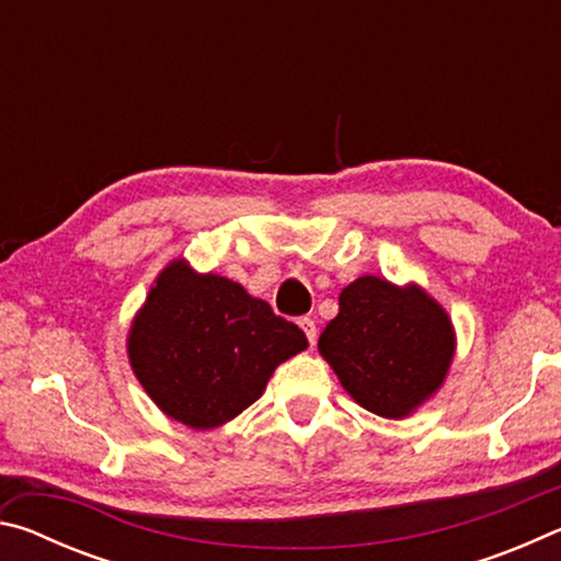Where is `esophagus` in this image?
Segmentation results:
<instances>
[{"label": "esophagus", "mask_w": 561, "mask_h": 561, "mask_svg": "<svg viewBox=\"0 0 561 561\" xmlns=\"http://www.w3.org/2000/svg\"><path fill=\"white\" fill-rule=\"evenodd\" d=\"M299 327L304 329V334H307V339H309V344L314 346L317 344V336H319V329H317V321L311 319V317H301L299 319Z\"/></svg>", "instance_id": "obj_1"}]
</instances>
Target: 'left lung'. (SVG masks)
<instances>
[{"label": "left lung", "mask_w": 561, "mask_h": 561, "mask_svg": "<svg viewBox=\"0 0 561 561\" xmlns=\"http://www.w3.org/2000/svg\"><path fill=\"white\" fill-rule=\"evenodd\" d=\"M319 351L358 405L403 417L443 383L453 327L417 287L360 277L341 291L339 314L319 336Z\"/></svg>", "instance_id": "obj_1"}]
</instances>
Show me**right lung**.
<instances>
[{
  "instance_id": "obj_1",
  "label": "right lung",
  "mask_w": 561,
  "mask_h": 561,
  "mask_svg": "<svg viewBox=\"0 0 561 561\" xmlns=\"http://www.w3.org/2000/svg\"><path fill=\"white\" fill-rule=\"evenodd\" d=\"M309 346L304 331L267 301L217 274L173 262L128 336L148 396L190 428H217L262 396L282 360Z\"/></svg>"
}]
</instances>
